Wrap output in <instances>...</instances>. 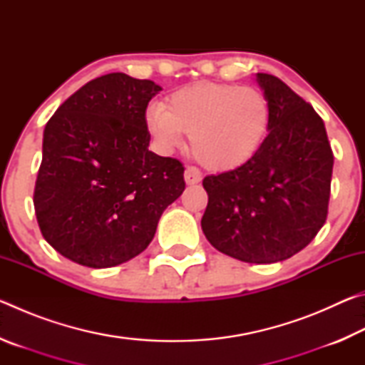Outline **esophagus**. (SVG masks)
<instances>
[{
    "label": "esophagus",
    "instance_id": "esophagus-1",
    "mask_svg": "<svg viewBox=\"0 0 365 365\" xmlns=\"http://www.w3.org/2000/svg\"><path fill=\"white\" fill-rule=\"evenodd\" d=\"M201 172L200 169L193 168V165H188L187 169H185V182H187V185H196L201 182Z\"/></svg>",
    "mask_w": 365,
    "mask_h": 365
}]
</instances>
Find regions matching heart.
I'll return each mask as SVG.
<instances>
[{
    "instance_id": "obj_1",
    "label": "heart",
    "mask_w": 365,
    "mask_h": 365,
    "mask_svg": "<svg viewBox=\"0 0 365 365\" xmlns=\"http://www.w3.org/2000/svg\"><path fill=\"white\" fill-rule=\"evenodd\" d=\"M270 103L255 86L197 82L153 104L146 125L163 151L182 145L190 135L195 158L207 169L232 170L255 156L267 137Z\"/></svg>"
}]
</instances>
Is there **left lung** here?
<instances>
[{"mask_svg":"<svg viewBox=\"0 0 365 365\" xmlns=\"http://www.w3.org/2000/svg\"><path fill=\"white\" fill-rule=\"evenodd\" d=\"M256 80L270 103L269 133L248 163L202 180L201 228L224 255L272 264L306 248L325 224L333 153L311 104L279 77Z\"/></svg>","mask_w":365,"mask_h":365,"instance_id":"obj_1","label":"left lung"}]
</instances>
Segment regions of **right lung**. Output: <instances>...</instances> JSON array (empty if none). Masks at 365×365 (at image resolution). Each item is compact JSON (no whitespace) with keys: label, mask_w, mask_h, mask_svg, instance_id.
I'll list each match as a JSON object with an SVG mask.
<instances>
[{"label":"right lung","mask_w":365,"mask_h":365,"mask_svg":"<svg viewBox=\"0 0 365 365\" xmlns=\"http://www.w3.org/2000/svg\"><path fill=\"white\" fill-rule=\"evenodd\" d=\"M160 90L151 80L108 73L48 120L34 206L41 235L59 255L93 269L130 261L183 193L180 160L148 150L146 108Z\"/></svg>","instance_id":"right-lung-1"}]
</instances>
